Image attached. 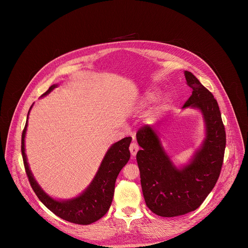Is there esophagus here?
<instances>
[{
	"instance_id": "1",
	"label": "esophagus",
	"mask_w": 248,
	"mask_h": 248,
	"mask_svg": "<svg viewBox=\"0 0 248 248\" xmlns=\"http://www.w3.org/2000/svg\"><path fill=\"white\" fill-rule=\"evenodd\" d=\"M138 149H139V146L137 145V143L132 142V143L130 144V146H129V151H130V153H131V156H135L136 153H137V151H138Z\"/></svg>"
}]
</instances>
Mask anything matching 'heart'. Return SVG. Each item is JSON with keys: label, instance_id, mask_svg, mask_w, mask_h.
<instances>
[{"label": "heart", "instance_id": "heart-1", "mask_svg": "<svg viewBox=\"0 0 248 248\" xmlns=\"http://www.w3.org/2000/svg\"><path fill=\"white\" fill-rule=\"evenodd\" d=\"M157 95H158L157 92H156V91H153V90L146 92L145 95L143 96V98L141 99V101H140V103H139V108H145V107H147V106H149L150 104H152V103L156 100ZM166 106H167V102H166V101L162 102V104L160 105L159 110L161 111V110L165 109Z\"/></svg>", "mask_w": 248, "mask_h": 248}]
</instances>
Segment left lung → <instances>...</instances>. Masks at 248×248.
<instances>
[{
    "label": "left lung",
    "instance_id": "obj_1",
    "mask_svg": "<svg viewBox=\"0 0 248 248\" xmlns=\"http://www.w3.org/2000/svg\"><path fill=\"white\" fill-rule=\"evenodd\" d=\"M192 94L183 108L201 111L206 137L188 165L176 168L162 147L153 126L143 125L136 132V154L140 182L147 207L158 216L175 217L196 210L214 188L222 170L226 131L217 100L190 73L186 70Z\"/></svg>",
    "mask_w": 248,
    "mask_h": 248
}]
</instances>
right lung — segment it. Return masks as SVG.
I'll return each mask as SVG.
<instances>
[{"label": "right lung", "instance_id": "add662e5", "mask_svg": "<svg viewBox=\"0 0 248 248\" xmlns=\"http://www.w3.org/2000/svg\"><path fill=\"white\" fill-rule=\"evenodd\" d=\"M57 86L58 84L52 85L42 97L49 94ZM27 121L21 135V154L28 181L35 194L55 215L67 222L78 225H89L101 219L107 213L112 204L118 174L129 160L130 152L128 147L131 142V137H124L110 147L100 165L95 178L85 191L76 198L62 201L56 200L45 193L35 181L29 170L24 149Z\"/></svg>", "mask_w": 248, "mask_h": 248}]
</instances>
